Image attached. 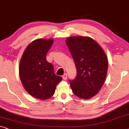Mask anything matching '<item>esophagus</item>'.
I'll list each match as a JSON object with an SVG mask.
<instances>
[{"instance_id": "34e87169", "label": "esophagus", "mask_w": 129, "mask_h": 129, "mask_svg": "<svg viewBox=\"0 0 129 129\" xmlns=\"http://www.w3.org/2000/svg\"><path fill=\"white\" fill-rule=\"evenodd\" d=\"M62 78H63V79H64V80H66V79H67V74H65L62 75Z\"/></svg>"}]
</instances>
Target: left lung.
<instances>
[{
    "instance_id": "left-lung-1",
    "label": "left lung",
    "mask_w": 129,
    "mask_h": 129,
    "mask_svg": "<svg viewBox=\"0 0 129 129\" xmlns=\"http://www.w3.org/2000/svg\"><path fill=\"white\" fill-rule=\"evenodd\" d=\"M77 68L75 78L70 80L74 95L87 99L98 93L106 79L108 60L102 47L88 37L66 40Z\"/></svg>"
}]
</instances>
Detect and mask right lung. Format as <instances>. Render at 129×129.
I'll use <instances>...</instances> for the list:
<instances>
[{
	"instance_id": "obj_1",
	"label": "right lung",
	"mask_w": 129,
	"mask_h": 129,
	"mask_svg": "<svg viewBox=\"0 0 129 129\" xmlns=\"http://www.w3.org/2000/svg\"><path fill=\"white\" fill-rule=\"evenodd\" d=\"M52 39H37L24 51L19 65L21 82L28 93L36 98L45 100L55 93L56 86L62 80L54 73V67L46 59Z\"/></svg>"
}]
</instances>
